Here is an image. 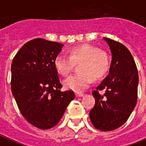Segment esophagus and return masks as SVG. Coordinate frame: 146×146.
I'll list each match as a JSON object with an SVG mask.
<instances>
[{"label": "esophagus", "mask_w": 146, "mask_h": 146, "mask_svg": "<svg viewBox=\"0 0 146 146\" xmlns=\"http://www.w3.org/2000/svg\"><path fill=\"white\" fill-rule=\"evenodd\" d=\"M75 95H76V97H82V96H84V94L81 93V92H76Z\"/></svg>", "instance_id": "34e87169"}]
</instances>
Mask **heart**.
Here are the masks:
<instances>
[{
	"mask_svg": "<svg viewBox=\"0 0 146 146\" xmlns=\"http://www.w3.org/2000/svg\"><path fill=\"white\" fill-rule=\"evenodd\" d=\"M79 64V73L71 75L64 82L66 89L82 92L92 83V78L99 80L108 72L110 60L108 54L90 44H82L70 49L69 57L57 55L54 61V68L63 76L72 72L74 64Z\"/></svg>",
	"mask_w": 146,
	"mask_h": 146,
	"instance_id": "heart-1",
	"label": "heart"
}]
</instances>
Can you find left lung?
I'll return each instance as SVG.
<instances>
[{
    "mask_svg": "<svg viewBox=\"0 0 146 146\" xmlns=\"http://www.w3.org/2000/svg\"><path fill=\"white\" fill-rule=\"evenodd\" d=\"M109 45L112 60L109 74L92 92L94 107L89 112L93 126L103 131H113L127 121L138 99L139 74L128 49L115 40L104 38ZM98 91H104L100 95Z\"/></svg>",
    "mask_w": 146,
    "mask_h": 146,
    "instance_id": "left-lung-1",
    "label": "left lung"
}]
</instances>
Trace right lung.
Wrapping results in <instances>:
<instances>
[{
    "mask_svg": "<svg viewBox=\"0 0 146 146\" xmlns=\"http://www.w3.org/2000/svg\"><path fill=\"white\" fill-rule=\"evenodd\" d=\"M63 44L43 39L26 42L11 64V92L20 112L29 123L49 129L60 121L70 102L75 97L72 90L60 91L55 57Z\"/></svg>",
    "mask_w": 146,
    "mask_h": 146,
    "instance_id": "right-lung-1",
    "label": "right lung"
}]
</instances>
